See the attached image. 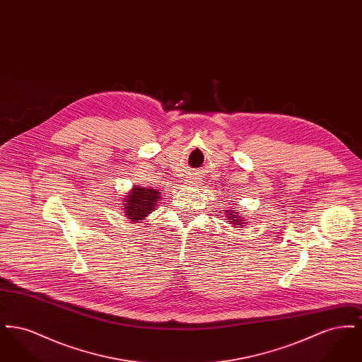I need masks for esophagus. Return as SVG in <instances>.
<instances>
[{
    "mask_svg": "<svg viewBox=\"0 0 362 362\" xmlns=\"http://www.w3.org/2000/svg\"><path fill=\"white\" fill-rule=\"evenodd\" d=\"M198 179H199V177H197V176H191V179H189L191 182H189V183H197Z\"/></svg>",
    "mask_w": 362,
    "mask_h": 362,
    "instance_id": "obj_1",
    "label": "esophagus"
}]
</instances>
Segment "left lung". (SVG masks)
<instances>
[{"instance_id": "obj_1", "label": "left lung", "mask_w": 362, "mask_h": 362, "mask_svg": "<svg viewBox=\"0 0 362 362\" xmlns=\"http://www.w3.org/2000/svg\"><path fill=\"white\" fill-rule=\"evenodd\" d=\"M226 220H229L230 224L233 225H243V223L245 221L243 217L239 216V211H235V210H232V211L226 210Z\"/></svg>"}]
</instances>
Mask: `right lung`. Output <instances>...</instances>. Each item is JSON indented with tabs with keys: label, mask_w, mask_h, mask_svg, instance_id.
I'll return each instance as SVG.
<instances>
[{
	"label": "right lung",
	"mask_w": 362,
	"mask_h": 362,
	"mask_svg": "<svg viewBox=\"0 0 362 362\" xmlns=\"http://www.w3.org/2000/svg\"><path fill=\"white\" fill-rule=\"evenodd\" d=\"M161 199L160 189L153 187H139L134 185L133 189L127 192L123 199V214L127 217L130 223H139L145 220L156 207L158 206V201Z\"/></svg>",
	"instance_id": "right-lung-1"
}]
</instances>
